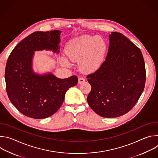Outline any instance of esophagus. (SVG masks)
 I'll list each match as a JSON object with an SVG mask.
<instances>
[{"label":"esophagus","instance_id":"esophagus-1","mask_svg":"<svg viewBox=\"0 0 158 158\" xmlns=\"http://www.w3.org/2000/svg\"><path fill=\"white\" fill-rule=\"evenodd\" d=\"M84 81H85V79H84V77H79V78L78 83H79V84H81V83L84 82Z\"/></svg>","mask_w":158,"mask_h":158}]
</instances>
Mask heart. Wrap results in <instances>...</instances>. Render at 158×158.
<instances>
[{"label":"heart","mask_w":158,"mask_h":158,"mask_svg":"<svg viewBox=\"0 0 158 158\" xmlns=\"http://www.w3.org/2000/svg\"><path fill=\"white\" fill-rule=\"evenodd\" d=\"M106 47V43L101 37L83 35L67 44L65 52L71 60H79L82 69L90 72L96 70L101 64ZM62 62L68 64L64 58Z\"/></svg>","instance_id":"1"}]
</instances>
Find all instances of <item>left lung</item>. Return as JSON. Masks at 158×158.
<instances>
[{
  "mask_svg": "<svg viewBox=\"0 0 158 158\" xmlns=\"http://www.w3.org/2000/svg\"><path fill=\"white\" fill-rule=\"evenodd\" d=\"M105 60L86 77L91 85L87 101L104 118L123 116L136 104L145 86L146 69L139 48L123 34L109 35Z\"/></svg>",
  "mask_w": 158,
  "mask_h": 158,
  "instance_id": "8db88e82",
  "label": "left lung"
}]
</instances>
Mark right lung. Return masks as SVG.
Here are the masks:
<instances>
[{
	"label": "right lung",
	"mask_w": 158,
	"mask_h": 158,
	"mask_svg": "<svg viewBox=\"0 0 158 158\" xmlns=\"http://www.w3.org/2000/svg\"><path fill=\"white\" fill-rule=\"evenodd\" d=\"M60 31L34 32L20 42L7 59L5 80L12 104L24 115L34 118H48L60 108L66 91L77 84L72 76L59 79L52 74L37 75L32 69L34 51L42 49L59 52Z\"/></svg>",
	"instance_id": "add662e5"
}]
</instances>
